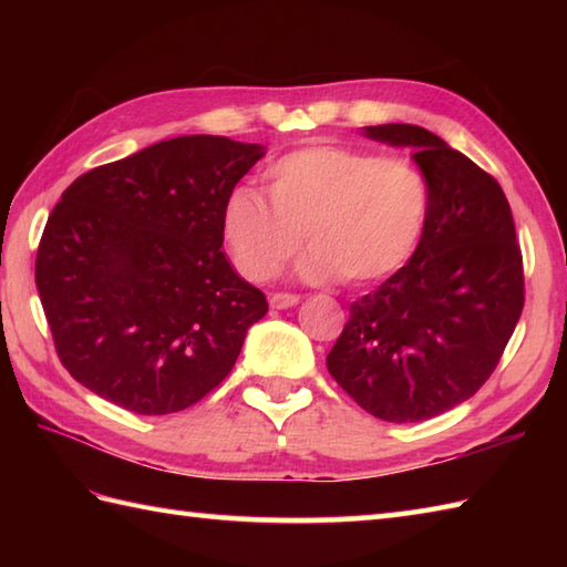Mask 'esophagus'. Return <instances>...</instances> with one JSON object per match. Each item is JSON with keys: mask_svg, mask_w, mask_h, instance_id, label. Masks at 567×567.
Listing matches in <instances>:
<instances>
[{"mask_svg": "<svg viewBox=\"0 0 567 567\" xmlns=\"http://www.w3.org/2000/svg\"><path fill=\"white\" fill-rule=\"evenodd\" d=\"M299 295H290V292H275L268 297V302L272 309H290L295 305H299Z\"/></svg>", "mask_w": 567, "mask_h": 567, "instance_id": "34e87169", "label": "esophagus"}]
</instances>
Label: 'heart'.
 Segmentation results:
<instances>
[{"label":"heart","instance_id":"1","mask_svg":"<svg viewBox=\"0 0 567 567\" xmlns=\"http://www.w3.org/2000/svg\"><path fill=\"white\" fill-rule=\"evenodd\" d=\"M270 200L236 185L221 209V231L248 280H272L302 248V275L315 282L348 277L388 280L412 260L431 219V185L400 155L311 143L265 167Z\"/></svg>","mask_w":567,"mask_h":567}]
</instances>
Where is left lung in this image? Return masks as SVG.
<instances>
[{"label": "left lung", "instance_id": "1", "mask_svg": "<svg viewBox=\"0 0 567 567\" xmlns=\"http://www.w3.org/2000/svg\"><path fill=\"white\" fill-rule=\"evenodd\" d=\"M363 134L414 148L431 219L412 260L351 305L327 368L368 414L412 424L470 400L497 368L524 309L522 250L499 183L467 155L414 124Z\"/></svg>", "mask_w": 567, "mask_h": 567}]
</instances>
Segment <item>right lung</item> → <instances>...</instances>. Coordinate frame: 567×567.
Masks as SVG:
<instances>
[{
    "instance_id": "obj_1",
    "label": "right lung",
    "mask_w": 567,
    "mask_h": 567,
    "mask_svg": "<svg viewBox=\"0 0 567 567\" xmlns=\"http://www.w3.org/2000/svg\"><path fill=\"white\" fill-rule=\"evenodd\" d=\"M258 143L179 136L72 183L35 287L60 363L134 414L183 412L231 372L265 295L224 256L221 209Z\"/></svg>"
}]
</instances>
